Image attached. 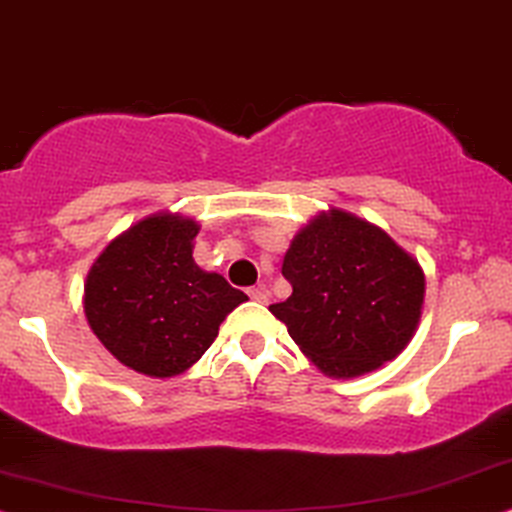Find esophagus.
Segmentation results:
<instances>
[{
	"mask_svg": "<svg viewBox=\"0 0 512 512\" xmlns=\"http://www.w3.org/2000/svg\"><path fill=\"white\" fill-rule=\"evenodd\" d=\"M246 294H249L251 301H258V304H266L268 301V292L263 287H251Z\"/></svg>",
	"mask_w": 512,
	"mask_h": 512,
	"instance_id": "obj_1",
	"label": "esophagus"
}]
</instances>
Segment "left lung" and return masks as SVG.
Segmentation results:
<instances>
[{
  "mask_svg": "<svg viewBox=\"0 0 512 512\" xmlns=\"http://www.w3.org/2000/svg\"><path fill=\"white\" fill-rule=\"evenodd\" d=\"M282 275L292 296L270 306L323 375L349 380L382 368L418 330L425 273L382 227L342 208L296 232Z\"/></svg>",
  "mask_w": 512,
  "mask_h": 512,
  "instance_id": "1",
  "label": "left lung"
}]
</instances>
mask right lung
<instances>
[{
  "label": "right lung",
  "instance_id": "1",
  "mask_svg": "<svg viewBox=\"0 0 512 512\" xmlns=\"http://www.w3.org/2000/svg\"><path fill=\"white\" fill-rule=\"evenodd\" d=\"M199 223L159 211L111 239L82 294L87 325L125 368L147 377L182 375L204 356L246 294L194 263Z\"/></svg>",
  "mask_w": 512,
  "mask_h": 512
}]
</instances>
